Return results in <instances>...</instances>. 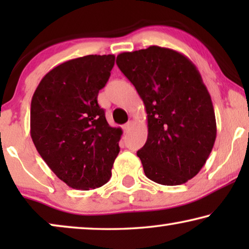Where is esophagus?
<instances>
[{
    "label": "esophagus",
    "instance_id": "esophagus-1",
    "mask_svg": "<svg viewBox=\"0 0 249 249\" xmlns=\"http://www.w3.org/2000/svg\"><path fill=\"white\" fill-rule=\"evenodd\" d=\"M131 125H132V121L131 120H129L127 124H124V132H127V131H129V129L131 128Z\"/></svg>",
    "mask_w": 249,
    "mask_h": 249
}]
</instances>
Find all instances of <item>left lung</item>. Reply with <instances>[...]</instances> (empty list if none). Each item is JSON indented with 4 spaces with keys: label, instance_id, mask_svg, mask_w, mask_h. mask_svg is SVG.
<instances>
[{
    "label": "left lung",
    "instance_id": "8db88e82",
    "mask_svg": "<svg viewBox=\"0 0 249 249\" xmlns=\"http://www.w3.org/2000/svg\"><path fill=\"white\" fill-rule=\"evenodd\" d=\"M117 64L144 102L146 144L137 152L145 176L164 186L182 185L200 171L216 138L210 93L195 64L160 46L124 52Z\"/></svg>",
    "mask_w": 249,
    "mask_h": 249
}]
</instances>
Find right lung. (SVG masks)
<instances>
[{
	"label": "right lung",
	"instance_id": "add662e5",
	"mask_svg": "<svg viewBox=\"0 0 249 249\" xmlns=\"http://www.w3.org/2000/svg\"><path fill=\"white\" fill-rule=\"evenodd\" d=\"M115 56L86 55L59 64L37 86L30 107L34 145L59 179L73 189L105 185L122 130L107 124L97 95Z\"/></svg>",
	"mask_w": 249,
	"mask_h": 249
}]
</instances>
